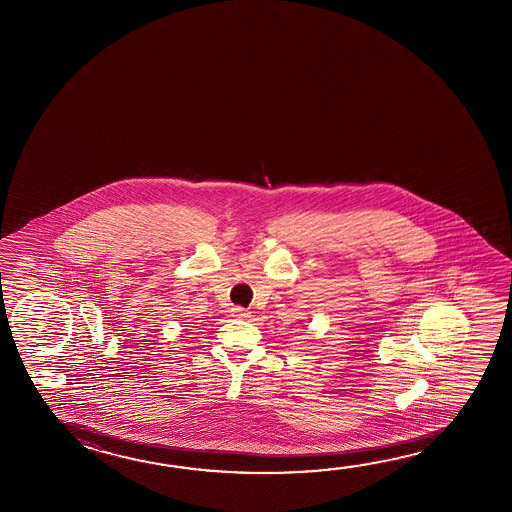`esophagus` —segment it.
<instances>
[{
    "label": "esophagus",
    "instance_id": "1",
    "mask_svg": "<svg viewBox=\"0 0 512 512\" xmlns=\"http://www.w3.org/2000/svg\"><path fill=\"white\" fill-rule=\"evenodd\" d=\"M232 316H234V318H239V320H246V318H250V311H248V309H244V307L235 305V307H232Z\"/></svg>",
    "mask_w": 512,
    "mask_h": 512
}]
</instances>
